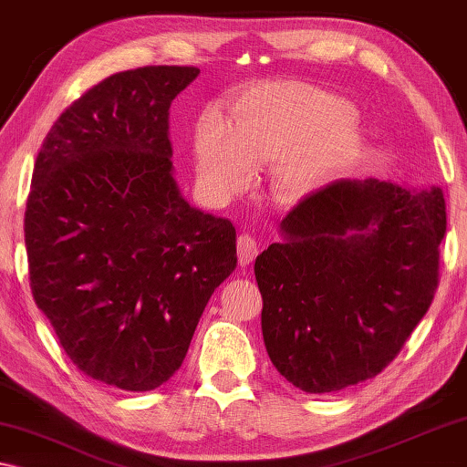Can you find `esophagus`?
<instances>
[{
    "instance_id": "esophagus-1",
    "label": "esophagus",
    "mask_w": 467,
    "mask_h": 467,
    "mask_svg": "<svg viewBox=\"0 0 467 467\" xmlns=\"http://www.w3.org/2000/svg\"><path fill=\"white\" fill-rule=\"evenodd\" d=\"M235 248H238V261H240V265H248L254 257H257V253H259L257 240H254L253 235H248V234H242V235H240L238 244H235Z\"/></svg>"
}]
</instances>
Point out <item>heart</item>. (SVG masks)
<instances>
[{"mask_svg":"<svg viewBox=\"0 0 467 467\" xmlns=\"http://www.w3.org/2000/svg\"><path fill=\"white\" fill-rule=\"evenodd\" d=\"M347 99L297 80L267 82L240 98L227 125L208 114L195 131L197 178L225 200L274 163L272 191L299 202L353 161L363 131Z\"/></svg>","mask_w":467,"mask_h":467,"instance_id":"1","label":"heart"}]
</instances>
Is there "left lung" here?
I'll use <instances>...</instances> for the list:
<instances>
[{
	"label": "left lung",
	"instance_id": "left-lung-1",
	"mask_svg": "<svg viewBox=\"0 0 467 467\" xmlns=\"http://www.w3.org/2000/svg\"><path fill=\"white\" fill-rule=\"evenodd\" d=\"M444 232L440 187L340 178L304 197L254 259L274 368L306 393L382 372L430 308Z\"/></svg>",
	"mask_w": 467,
	"mask_h": 467
}]
</instances>
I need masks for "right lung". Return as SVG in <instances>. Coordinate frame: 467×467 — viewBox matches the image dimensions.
<instances>
[{"label":"right lung","instance_id":"right-lung-1","mask_svg":"<svg viewBox=\"0 0 467 467\" xmlns=\"http://www.w3.org/2000/svg\"><path fill=\"white\" fill-rule=\"evenodd\" d=\"M197 67L108 76L50 127L25 210L34 299L78 369L123 391L170 380L210 296L234 272L235 227L184 200L170 106Z\"/></svg>","mask_w":467,"mask_h":467}]
</instances>
